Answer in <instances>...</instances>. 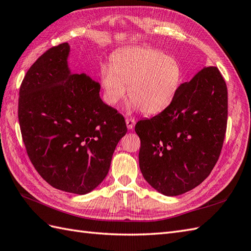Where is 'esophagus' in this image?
Here are the masks:
<instances>
[{
    "instance_id": "34e87169",
    "label": "esophagus",
    "mask_w": 251,
    "mask_h": 251,
    "mask_svg": "<svg viewBox=\"0 0 251 251\" xmlns=\"http://www.w3.org/2000/svg\"><path fill=\"white\" fill-rule=\"evenodd\" d=\"M134 124H136V121H134V119H132V118L126 119V125H127L128 129H132V128L134 127Z\"/></svg>"
}]
</instances>
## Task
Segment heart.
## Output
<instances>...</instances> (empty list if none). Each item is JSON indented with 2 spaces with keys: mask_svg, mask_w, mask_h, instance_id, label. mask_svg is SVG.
Masks as SVG:
<instances>
[{
  "mask_svg": "<svg viewBox=\"0 0 251 251\" xmlns=\"http://www.w3.org/2000/svg\"><path fill=\"white\" fill-rule=\"evenodd\" d=\"M100 80L104 98L117 105L125 98L145 114L163 111L174 100L181 83V70L176 59L149 48H132L115 53L110 68L102 67Z\"/></svg>",
  "mask_w": 251,
  "mask_h": 251,
  "instance_id": "1",
  "label": "heart"
}]
</instances>
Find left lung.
I'll list each match as a JSON object with an SVG mask.
<instances>
[{
  "label": "left lung",
  "mask_w": 251,
  "mask_h": 251,
  "mask_svg": "<svg viewBox=\"0 0 251 251\" xmlns=\"http://www.w3.org/2000/svg\"><path fill=\"white\" fill-rule=\"evenodd\" d=\"M227 119L226 81L216 67L203 68L181 83L168 108L136 124L145 180L168 196L201 184L220 158Z\"/></svg>",
  "instance_id": "left-lung-1"
}]
</instances>
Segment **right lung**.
<instances>
[{"label":"right lung","instance_id":"1","mask_svg":"<svg viewBox=\"0 0 251 251\" xmlns=\"http://www.w3.org/2000/svg\"><path fill=\"white\" fill-rule=\"evenodd\" d=\"M67 42L49 49L25 74L18 118L25 150L53 188L91 192L107 176L115 146L125 136L123 115L100 98V85L71 74Z\"/></svg>","mask_w":251,"mask_h":251}]
</instances>
